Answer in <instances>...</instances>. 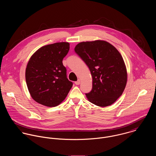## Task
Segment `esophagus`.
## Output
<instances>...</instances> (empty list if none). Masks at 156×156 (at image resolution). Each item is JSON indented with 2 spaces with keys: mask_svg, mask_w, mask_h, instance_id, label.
<instances>
[{
  "mask_svg": "<svg viewBox=\"0 0 156 156\" xmlns=\"http://www.w3.org/2000/svg\"><path fill=\"white\" fill-rule=\"evenodd\" d=\"M74 83H75L76 85H79L80 83V80H78L77 81L75 82H74Z\"/></svg>",
  "mask_w": 156,
  "mask_h": 156,
  "instance_id": "1",
  "label": "esophagus"
}]
</instances>
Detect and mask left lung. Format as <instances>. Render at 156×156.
Returning a JSON list of instances; mask_svg holds the SVG:
<instances>
[{"label": "left lung", "mask_w": 156, "mask_h": 156, "mask_svg": "<svg viewBox=\"0 0 156 156\" xmlns=\"http://www.w3.org/2000/svg\"><path fill=\"white\" fill-rule=\"evenodd\" d=\"M75 52L89 67L92 88L86 95L98 106L112 105L126 88L127 74L123 58L118 50L105 41L79 43Z\"/></svg>", "instance_id": "left-lung-1"}]
</instances>
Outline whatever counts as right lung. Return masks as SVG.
I'll return each instance as SVG.
<instances>
[{
    "label": "right lung",
    "instance_id": "obj_1",
    "mask_svg": "<svg viewBox=\"0 0 156 156\" xmlns=\"http://www.w3.org/2000/svg\"><path fill=\"white\" fill-rule=\"evenodd\" d=\"M69 49L67 42L47 45L30 58L26 68V82L32 98L37 103L55 107L66 98L73 83L67 79L62 60Z\"/></svg>",
    "mask_w": 156,
    "mask_h": 156
}]
</instances>
